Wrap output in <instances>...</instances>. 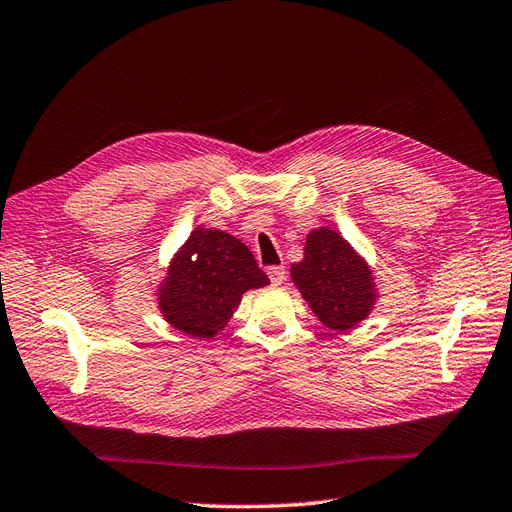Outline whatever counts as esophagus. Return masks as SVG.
<instances>
[{
  "label": "esophagus",
  "mask_w": 512,
  "mask_h": 512,
  "mask_svg": "<svg viewBox=\"0 0 512 512\" xmlns=\"http://www.w3.org/2000/svg\"><path fill=\"white\" fill-rule=\"evenodd\" d=\"M268 276H270V281H272L274 285H281V283H285V279H287V272H285L283 266H272V268L268 270Z\"/></svg>",
  "instance_id": "1"
}]
</instances>
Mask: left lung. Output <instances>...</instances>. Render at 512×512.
<instances>
[{
    "mask_svg": "<svg viewBox=\"0 0 512 512\" xmlns=\"http://www.w3.org/2000/svg\"><path fill=\"white\" fill-rule=\"evenodd\" d=\"M291 279L311 311L330 330H349L373 311V272L349 242L330 227L306 236L304 259L291 266Z\"/></svg>",
    "mask_w": 512,
    "mask_h": 512,
    "instance_id": "8db88e82",
    "label": "left lung"
}]
</instances>
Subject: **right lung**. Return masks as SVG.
Returning <instances> with one entry per match:
<instances>
[{
  "instance_id": "obj_1",
  "label": "right lung",
  "mask_w": 512,
  "mask_h": 512,
  "mask_svg": "<svg viewBox=\"0 0 512 512\" xmlns=\"http://www.w3.org/2000/svg\"><path fill=\"white\" fill-rule=\"evenodd\" d=\"M268 283L246 244L225 231L197 227L158 287V306L173 328L212 339L238 309L244 291Z\"/></svg>"
}]
</instances>
